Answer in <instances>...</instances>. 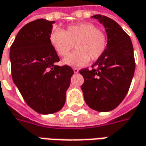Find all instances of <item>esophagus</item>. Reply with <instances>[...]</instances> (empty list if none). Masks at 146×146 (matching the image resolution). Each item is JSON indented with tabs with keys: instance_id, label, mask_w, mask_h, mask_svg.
I'll return each mask as SVG.
<instances>
[{
	"instance_id": "1",
	"label": "esophagus",
	"mask_w": 146,
	"mask_h": 146,
	"mask_svg": "<svg viewBox=\"0 0 146 146\" xmlns=\"http://www.w3.org/2000/svg\"><path fill=\"white\" fill-rule=\"evenodd\" d=\"M73 72H74V73H78V72H79V69L77 68H73Z\"/></svg>"
}]
</instances>
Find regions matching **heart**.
Returning a JSON list of instances; mask_svg holds the SVG:
<instances>
[{"instance_id":"b5f03b06","label":"heart","mask_w":146,"mask_h":146,"mask_svg":"<svg viewBox=\"0 0 146 146\" xmlns=\"http://www.w3.org/2000/svg\"><path fill=\"white\" fill-rule=\"evenodd\" d=\"M50 43L59 56H65L74 47L77 48L64 59L63 63L79 67L91 59L100 57L107 48V36L95 25L82 23L72 25L66 30L56 29L50 35Z\"/></svg>"}]
</instances>
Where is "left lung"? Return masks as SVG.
Returning <instances> with one entry per match:
<instances>
[{"label":"left lung","instance_id":"8db88e82","mask_svg":"<svg viewBox=\"0 0 146 146\" xmlns=\"http://www.w3.org/2000/svg\"><path fill=\"white\" fill-rule=\"evenodd\" d=\"M91 18L104 26L108 43L91 70L79 71L84 78L81 88L90 108L107 112L118 107L129 90L135 71L133 47L130 37L111 18L100 14Z\"/></svg>","mask_w":146,"mask_h":146}]
</instances>
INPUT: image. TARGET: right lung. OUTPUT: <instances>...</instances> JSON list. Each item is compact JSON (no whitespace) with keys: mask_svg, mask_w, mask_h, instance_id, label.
Listing matches in <instances>:
<instances>
[{"mask_svg":"<svg viewBox=\"0 0 146 146\" xmlns=\"http://www.w3.org/2000/svg\"><path fill=\"white\" fill-rule=\"evenodd\" d=\"M53 23L40 18L25 25L9 52L13 82L28 106L43 115L63 108L73 74L70 66L55 64L60 59L49 39Z\"/></svg>","mask_w":146,"mask_h":146,"instance_id":"right-lung-1","label":"right lung"}]
</instances>
